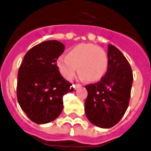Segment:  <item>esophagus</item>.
Wrapping results in <instances>:
<instances>
[{
  "label": "esophagus",
  "mask_w": 151,
  "mask_h": 151,
  "mask_svg": "<svg viewBox=\"0 0 151 151\" xmlns=\"http://www.w3.org/2000/svg\"><path fill=\"white\" fill-rule=\"evenodd\" d=\"M81 86V84H73V88H74V89H75V90H77V89H78V88H80V87Z\"/></svg>",
  "instance_id": "obj_1"
}]
</instances>
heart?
Listing matches in <instances>:
<instances>
[{"label": "heart", "instance_id": "obj_1", "mask_svg": "<svg viewBox=\"0 0 151 151\" xmlns=\"http://www.w3.org/2000/svg\"><path fill=\"white\" fill-rule=\"evenodd\" d=\"M57 65L65 78L71 79L78 72L87 81H97L106 73L108 56L98 45L91 43L81 44L73 48L68 56H61Z\"/></svg>", "mask_w": 151, "mask_h": 151}]
</instances>
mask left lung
Masks as SVG:
<instances>
[{
    "mask_svg": "<svg viewBox=\"0 0 151 151\" xmlns=\"http://www.w3.org/2000/svg\"><path fill=\"white\" fill-rule=\"evenodd\" d=\"M108 68L104 77L86 86L88 95L85 111L89 121L101 128H110L120 121L129 106L133 73L120 50L108 45Z\"/></svg>",
    "mask_w": 151,
    "mask_h": 151,
    "instance_id": "left-lung-1",
    "label": "left lung"
}]
</instances>
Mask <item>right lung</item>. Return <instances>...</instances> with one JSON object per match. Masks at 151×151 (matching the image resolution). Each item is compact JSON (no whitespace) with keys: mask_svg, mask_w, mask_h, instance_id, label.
<instances>
[{"mask_svg":"<svg viewBox=\"0 0 151 151\" xmlns=\"http://www.w3.org/2000/svg\"><path fill=\"white\" fill-rule=\"evenodd\" d=\"M64 50L60 41H43L28 51L20 65L17 100L22 110L35 123H48L58 118L63 109V96L73 90L56 63Z\"/></svg>","mask_w":151,"mask_h":151,"instance_id":"right-lung-1","label":"right lung"}]
</instances>
